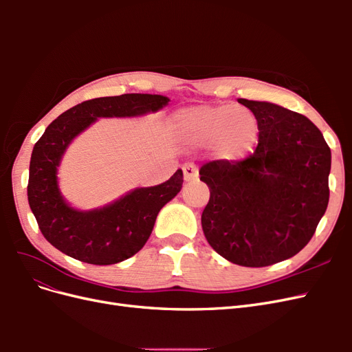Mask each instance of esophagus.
Masks as SVG:
<instances>
[{"label":"esophagus","mask_w":352,"mask_h":352,"mask_svg":"<svg viewBox=\"0 0 352 352\" xmlns=\"http://www.w3.org/2000/svg\"><path fill=\"white\" fill-rule=\"evenodd\" d=\"M184 176L186 182H192L198 179V166L195 163H186L184 166Z\"/></svg>","instance_id":"obj_1"}]
</instances>
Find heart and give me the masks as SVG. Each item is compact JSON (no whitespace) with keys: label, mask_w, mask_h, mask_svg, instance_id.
<instances>
[{"label":"heart","mask_w":352,"mask_h":352,"mask_svg":"<svg viewBox=\"0 0 352 352\" xmlns=\"http://www.w3.org/2000/svg\"><path fill=\"white\" fill-rule=\"evenodd\" d=\"M176 133L197 142L216 141L221 158L250 154L258 142L260 124L255 114L235 105H201L179 111L172 120Z\"/></svg>","instance_id":"b5f03b06"}]
</instances>
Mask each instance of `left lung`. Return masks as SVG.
<instances>
[{
    "mask_svg": "<svg viewBox=\"0 0 352 352\" xmlns=\"http://www.w3.org/2000/svg\"><path fill=\"white\" fill-rule=\"evenodd\" d=\"M239 102L257 117L258 145L239 162L212 160L199 168L210 189L201 225L221 257L265 267L313 238L329 202L330 148L305 116L272 102Z\"/></svg>",
    "mask_w": 352,
    "mask_h": 352,
    "instance_id": "8db88e82",
    "label": "left lung"
}]
</instances>
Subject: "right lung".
<instances>
[{"instance_id":"obj_1","label":"right lung","mask_w":352,"mask_h":352,"mask_svg":"<svg viewBox=\"0 0 352 352\" xmlns=\"http://www.w3.org/2000/svg\"><path fill=\"white\" fill-rule=\"evenodd\" d=\"M167 102V97L151 94L94 98L74 105L47 127L32 151L28 199L42 235L52 247L97 265L120 263L144 247L158 211L182 188V170L162 185L135 189L111 206L85 212L73 210L61 198L57 166L73 138L98 117L140 116Z\"/></svg>"}]
</instances>
